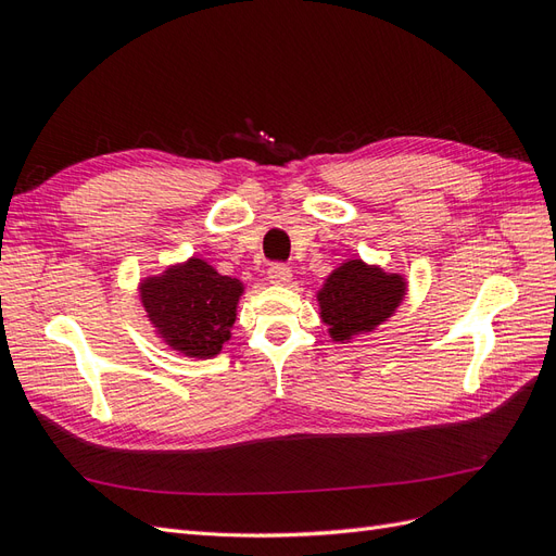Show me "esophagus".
Listing matches in <instances>:
<instances>
[{
  "instance_id": "1",
  "label": "esophagus",
  "mask_w": 556,
  "mask_h": 556,
  "mask_svg": "<svg viewBox=\"0 0 556 556\" xmlns=\"http://www.w3.org/2000/svg\"><path fill=\"white\" fill-rule=\"evenodd\" d=\"M268 280L274 285H288L292 280V268L282 262H276L268 266Z\"/></svg>"
}]
</instances>
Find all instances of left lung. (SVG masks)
<instances>
[{
  "mask_svg": "<svg viewBox=\"0 0 556 556\" xmlns=\"http://www.w3.org/2000/svg\"><path fill=\"white\" fill-rule=\"evenodd\" d=\"M403 294L406 280L399 274H384L378 266L350 260L336 268L317 292L319 317L333 341H350L352 336L382 325L399 308Z\"/></svg>",
  "mask_w": 556,
  "mask_h": 556,
  "instance_id": "8db88e82",
  "label": "left lung"
}]
</instances>
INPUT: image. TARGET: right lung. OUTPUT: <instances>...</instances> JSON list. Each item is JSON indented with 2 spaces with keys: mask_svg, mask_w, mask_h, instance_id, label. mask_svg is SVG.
I'll return each mask as SVG.
<instances>
[{
  "mask_svg": "<svg viewBox=\"0 0 556 556\" xmlns=\"http://www.w3.org/2000/svg\"><path fill=\"white\" fill-rule=\"evenodd\" d=\"M141 304L160 339L185 357L211 359L229 341L243 282L192 257L141 282Z\"/></svg>",
  "mask_w": 556,
  "mask_h": 556,
  "instance_id": "right-lung-1",
  "label": "right lung"
}]
</instances>
